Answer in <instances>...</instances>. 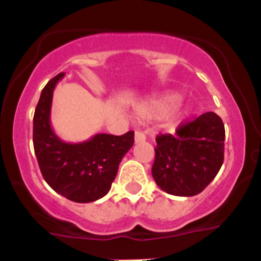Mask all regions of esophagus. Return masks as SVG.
Here are the masks:
<instances>
[{"label":"esophagus","mask_w":261,"mask_h":261,"mask_svg":"<svg viewBox=\"0 0 261 261\" xmlns=\"http://www.w3.org/2000/svg\"><path fill=\"white\" fill-rule=\"evenodd\" d=\"M146 140L145 135L141 131H135V144H141Z\"/></svg>","instance_id":"obj_1"}]
</instances>
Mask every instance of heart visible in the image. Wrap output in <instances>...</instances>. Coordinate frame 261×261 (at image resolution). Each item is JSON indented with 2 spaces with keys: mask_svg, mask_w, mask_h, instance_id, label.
<instances>
[{
  "mask_svg": "<svg viewBox=\"0 0 261 261\" xmlns=\"http://www.w3.org/2000/svg\"><path fill=\"white\" fill-rule=\"evenodd\" d=\"M180 101L181 97L179 94H168V96L162 97V98L159 99H155V101L146 105V106L141 110V114L146 116V117H165V116L170 115L175 109H177V106L180 103ZM189 114H191V109H189V107H183V109L173 115V121L178 122V121L184 120V118L188 117Z\"/></svg>",
  "mask_w": 261,
  "mask_h": 261,
  "instance_id": "heart-1",
  "label": "heart"
}]
</instances>
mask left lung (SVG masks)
<instances>
[{"label":"left lung","mask_w":261,"mask_h":261,"mask_svg":"<svg viewBox=\"0 0 261 261\" xmlns=\"http://www.w3.org/2000/svg\"><path fill=\"white\" fill-rule=\"evenodd\" d=\"M155 140L152 178L173 196L201 193L222 167L225 126L215 112L180 123L174 135H158Z\"/></svg>","instance_id":"left-lung-1"}]
</instances>
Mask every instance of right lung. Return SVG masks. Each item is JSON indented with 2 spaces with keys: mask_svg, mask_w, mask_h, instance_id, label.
Returning a JSON list of instances; mask_svg holds the SVG:
<instances>
[{
  "mask_svg": "<svg viewBox=\"0 0 261 261\" xmlns=\"http://www.w3.org/2000/svg\"><path fill=\"white\" fill-rule=\"evenodd\" d=\"M63 77L55 75L41 91L34 114V150L44 179L57 193L88 203L109 193L118 164L134 145V131L121 136L96 134L82 143L63 141L50 123L53 93Z\"/></svg>",
  "mask_w": 261,
  "mask_h": 261,
  "instance_id": "obj_1",
  "label": "right lung"
}]
</instances>
